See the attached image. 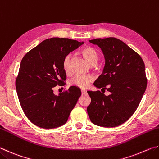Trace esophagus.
Segmentation results:
<instances>
[{"instance_id": "obj_1", "label": "esophagus", "mask_w": 159, "mask_h": 159, "mask_svg": "<svg viewBox=\"0 0 159 159\" xmlns=\"http://www.w3.org/2000/svg\"><path fill=\"white\" fill-rule=\"evenodd\" d=\"M81 93H82V95H85V94H86V91H85V90H81Z\"/></svg>"}]
</instances>
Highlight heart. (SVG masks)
<instances>
[{"instance_id":"heart-1","label":"heart","mask_w":159,"mask_h":159,"mask_svg":"<svg viewBox=\"0 0 159 159\" xmlns=\"http://www.w3.org/2000/svg\"><path fill=\"white\" fill-rule=\"evenodd\" d=\"M80 54L84 57L85 60L91 65L93 64H96L98 60V53L95 48H93V47L88 46L84 48L80 51ZM62 66L65 74H69L70 72H71L69 56H66L64 59ZM92 77L88 76H76L71 80L70 84L80 88H86L89 85V83L92 81Z\"/></svg>"}]
</instances>
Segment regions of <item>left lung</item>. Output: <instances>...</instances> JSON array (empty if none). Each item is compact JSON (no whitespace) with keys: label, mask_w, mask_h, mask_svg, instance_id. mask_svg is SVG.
Here are the masks:
<instances>
[{"label":"left lung","mask_w":159,"mask_h":159,"mask_svg":"<svg viewBox=\"0 0 159 159\" xmlns=\"http://www.w3.org/2000/svg\"><path fill=\"white\" fill-rule=\"evenodd\" d=\"M89 42L101 48L105 60L102 73L94 85L107 89L110 94L107 96L99 90L88 91L91 98L88 114L93 124L116 127L132 116L146 90L144 63L135 51L116 38Z\"/></svg>","instance_id":"1"}]
</instances>
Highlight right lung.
Returning a JSON list of instances; mask_svg holds the SVG:
<instances>
[{"mask_svg":"<svg viewBox=\"0 0 159 159\" xmlns=\"http://www.w3.org/2000/svg\"><path fill=\"white\" fill-rule=\"evenodd\" d=\"M84 44L69 39L45 40L25 55L21 61L16 90L19 101L29 120L45 129L58 128L66 123L81 95L76 86L56 95L53 88L64 83V59Z\"/></svg>","mask_w":159,"mask_h":159,"instance_id":"right-lung-1","label":"right lung"}]
</instances>
